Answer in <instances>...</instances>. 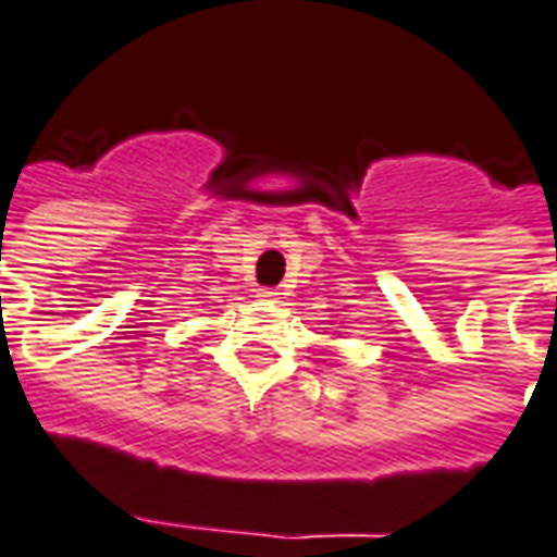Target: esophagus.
I'll list each match as a JSON object with an SVG mask.
<instances>
[{"mask_svg": "<svg viewBox=\"0 0 557 557\" xmlns=\"http://www.w3.org/2000/svg\"><path fill=\"white\" fill-rule=\"evenodd\" d=\"M258 296H261L263 302H275V299H278V290H275V287H261Z\"/></svg>", "mask_w": 557, "mask_h": 557, "instance_id": "obj_1", "label": "esophagus"}]
</instances>
